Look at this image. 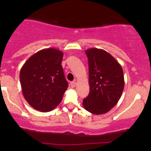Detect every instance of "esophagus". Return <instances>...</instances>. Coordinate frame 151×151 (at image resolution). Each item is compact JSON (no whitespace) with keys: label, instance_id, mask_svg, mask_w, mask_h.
Wrapping results in <instances>:
<instances>
[{"label":"esophagus","instance_id":"obj_1","mask_svg":"<svg viewBox=\"0 0 151 151\" xmlns=\"http://www.w3.org/2000/svg\"><path fill=\"white\" fill-rule=\"evenodd\" d=\"M76 84H77V83H76V81H72V82H71V83H70V85H71V86H72V88L75 87Z\"/></svg>","mask_w":151,"mask_h":151}]
</instances>
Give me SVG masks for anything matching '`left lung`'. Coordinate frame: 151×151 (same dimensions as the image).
Returning a JSON list of instances; mask_svg holds the SVG:
<instances>
[{
  "instance_id": "1",
  "label": "left lung",
  "mask_w": 151,
  "mask_h": 151,
  "mask_svg": "<svg viewBox=\"0 0 151 151\" xmlns=\"http://www.w3.org/2000/svg\"><path fill=\"white\" fill-rule=\"evenodd\" d=\"M85 52L89 63L90 91L83 100V106L91 114H106L116 106L124 91L123 69L105 50L90 48Z\"/></svg>"
}]
</instances>
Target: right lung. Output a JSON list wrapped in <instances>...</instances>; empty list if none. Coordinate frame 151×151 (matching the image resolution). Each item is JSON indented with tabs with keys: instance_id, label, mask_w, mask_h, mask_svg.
I'll list each match as a JSON object with an SVG mask.
<instances>
[{
	"instance_id": "right-lung-1",
	"label": "right lung",
	"mask_w": 151,
	"mask_h": 151,
	"mask_svg": "<svg viewBox=\"0 0 151 151\" xmlns=\"http://www.w3.org/2000/svg\"><path fill=\"white\" fill-rule=\"evenodd\" d=\"M63 52L55 48L38 51L22 67L20 80L24 98L42 112L53 110L68 87L62 66Z\"/></svg>"
}]
</instances>
